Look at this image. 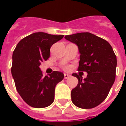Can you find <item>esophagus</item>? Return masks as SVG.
<instances>
[{
  "label": "esophagus",
  "mask_w": 126,
  "mask_h": 126,
  "mask_svg": "<svg viewBox=\"0 0 126 126\" xmlns=\"http://www.w3.org/2000/svg\"><path fill=\"white\" fill-rule=\"evenodd\" d=\"M70 77H71V75H69V74H64V78L65 79H67V78H70Z\"/></svg>",
  "instance_id": "34e87169"
}]
</instances>
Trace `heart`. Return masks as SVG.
<instances>
[{"label":"heart","instance_id":"1","mask_svg":"<svg viewBox=\"0 0 126 126\" xmlns=\"http://www.w3.org/2000/svg\"><path fill=\"white\" fill-rule=\"evenodd\" d=\"M63 68H64V69H65V70H67V69L69 68V66H64Z\"/></svg>","mask_w":126,"mask_h":126}]
</instances>
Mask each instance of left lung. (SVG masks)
<instances>
[{"mask_svg": "<svg viewBox=\"0 0 126 126\" xmlns=\"http://www.w3.org/2000/svg\"><path fill=\"white\" fill-rule=\"evenodd\" d=\"M65 38L78 45L80 60L78 70L86 71V78L73 74L78 84L71 90V100L78 107L92 109L108 96L115 79L117 58L108 42L89 32L77 33Z\"/></svg>", "mask_w": 126, "mask_h": 126, "instance_id": "left-lung-1", "label": "left lung"}]
</instances>
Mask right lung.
I'll return each instance as SVG.
<instances>
[{
	"label": "right lung",
	"mask_w": 126,
	"mask_h": 126,
	"mask_svg": "<svg viewBox=\"0 0 126 126\" xmlns=\"http://www.w3.org/2000/svg\"><path fill=\"white\" fill-rule=\"evenodd\" d=\"M63 36L44 32L32 33L20 40L13 51L11 74L15 87L23 100L32 107H47L54 101L55 86L64 75L54 71L44 76L40 65L49 58L52 44Z\"/></svg>",
	"instance_id": "1"
}]
</instances>
